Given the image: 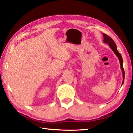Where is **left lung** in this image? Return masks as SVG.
Here are the masks:
<instances>
[{
	"label": "left lung",
	"mask_w": 133,
	"mask_h": 133,
	"mask_svg": "<svg viewBox=\"0 0 133 133\" xmlns=\"http://www.w3.org/2000/svg\"><path fill=\"white\" fill-rule=\"evenodd\" d=\"M103 38H104L103 42H104V43L109 44L110 48L112 49V50L113 51V52L116 54V55L117 56V57L119 59V62H120V67L123 72V82H122V84H121V85H122L124 83V77H125V73L123 68V60L122 56H121V54L118 51L117 49V46L115 43V42H114V40H112L111 37H109V36L104 34V33H103Z\"/></svg>",
	"instance_id": "1"
}]
</instances>
